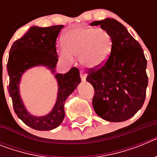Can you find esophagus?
Listing matches in <instances>:
<instances>
[{"label": "esophagus", "mask_w": 157, "mask_h": 157, "mask_svg": "<svg viewBox=\"0 0 157 157\" xmlns=\"http://www.w3.org/2000/svg\"><path fill=\"white\" fill-rule=\"evenodd\" d=\"M80 76H81L82 81L85 82L86 78V73H84V71H80Z\"/></svg>", "instance_id": "esophagus-1"}]
</instances>
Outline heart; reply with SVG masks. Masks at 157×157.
<instances>
[{
  "instance_id": "1",
  "label": "heart",
  "mask_w": 157,
  "mask_h": 157,
  "mask_svg": "<svg viewBox=\"0 0 157 157\" xmlns=\"http://www.w3.org/2000/svg\"><path fill=\"white\" fill-rule=\"evenodd\" d=\"M63 44L59 49L60 58L71 61L73 55L79 56L82 64L90 69L103 66L112 48V36L107 30L82 26L67 32Z\"/></svg>"
}]
</instances>
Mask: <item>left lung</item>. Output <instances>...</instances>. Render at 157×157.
I'll use <instances>...</instances> for the list:
<instances>
[{
	"label": "left lung",
	"instance_id": "left-lung-1",
	"mask_svg": "<svg viewBox=\"0 0 157 157\" xmlns=\"http://www.w3.org/2000/svg\"><path fill=\"white\" fill-rule=\"evenodd\" d=\"M90 25H100L112 39L106 63L98 70L91 69L86 78L94 88V109L106 121H126L141 109L145 99L148 77L143 49L116 19L106 18Z\"/></svg>",
	"mask_w": 157,
	"mask_h": 157
}]
</instances>
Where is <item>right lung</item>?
Returning a JSON list of instances; mask_svg holds the SVG:
<instances>
[{
    "instance_id": "1",
    "label": "right lung",
    "mask_w": 157,
    "mask_h": 157,
    "mask_svg": "<svg viewBox=\"0 0 157 157\" xmlns=\"http://www.w3.org/2000/svg\"><path fill=\"white\" fill-rule=\"evenodd\" d=\"M63 25L30 27L9 51L7 70L9 76L8 90L18 117L28 127L37 130H50L60 125L64 119V104L69 96L81 82L79 71L72 67L65 74L56 73L58 55L56 42ZM44 66L51 71L58 86V97L53 109L45 116L37 117L28 112L20 95L21 76L27 70Z\"/></svg>"
}]
</instances>
